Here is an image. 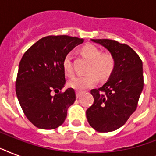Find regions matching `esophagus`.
<instances>
[{"instance_id": "obj_1", "label": "esophagus", "mask_w": 156, "mask_h": 156, "mask_svg": "<svg viewBox=\"0 0 156 156\" xmlns=\"http://www.w3.org/2000/svg\"><path fill=\"white\" fill-rule=\"evenodd\" d=\"M81 94H82V91H80V90H76V96H77V98L80 97Z\"/></svg>"}]
</instances>
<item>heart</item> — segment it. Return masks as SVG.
I'll return each mask as SVG.
<instances>
[{
	"label": "heart",
	"instance_id": "obj_1",
	"mask_svg": "<svg viewBox=\"0 0 156 156\" xmlns=\"http://www.w3.org/2000/svg\"><path fill=\"white\" fill-rule=\"evenodd\" d=\"M81 52L90 61L88 66V73L85 75L75 76L69 81L68 85L75 90H84L92 87L98 82V76L100 79L108 78L114 68V60L109 54H102L100 50L93 45H86ZM71 54L66 55L63 61V68L67 75L73 73Z\"/></svg>",
	"mask_w": 156,
	"mask_h": 156
}]
</instances>
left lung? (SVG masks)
Wrapping results in <instances>:
<instances>
[{"label": "left lung", "instance_id": "left-lung-1", "mask_svg": "<svg viewBox=\"0 0 156 156\" xmlns=\"http://www.w3.org/2000/svg\"><path fill=\"white\" fill-rule=\"evenodd\" d=\"M104 47L114 60L108 79L90 90L94 104L86 112L88 123L101 133L125 125L135 111L143 89V62L129 46L112 40H91Z\"/></svg>", "mask_w": 156, "mask_h": 156}]
</instances>
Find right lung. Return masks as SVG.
Here are the masks:
<instances>
[{
  "label": "right lung",
  "instance_id": "add662e5",
  "mask_svg": "<svg viewBox=\"0 0 156 156\" xmlns=\"http://www.w3.org/2000/svg\"><path fill=\"white\" fill-rule=\"evenodd\" d=\"M83 39L67 35L47 36L38 40L21 59L16 80V95L27 119L39 129H53L64 123L67 110L76 100L75 91L66 84L63 61ZM57 94L53 96L52 92Z\"/></svg>",
  "mask_w": 156,
  "mask_h": 156
}]
</instances>
